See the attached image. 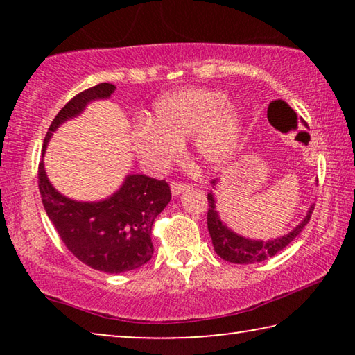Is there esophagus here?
Listing matches in <instances>:
<instances>
[{"mask_svg": "<svg viewBox=\"0 0 355 355\" xmlns=\"http://www.w3.org/2000/svg\"><path fill=\"white\" fill-rule=\"evenodd\" d=\"M189 184L186 183H180V182H172L171 184V191H172V196H180L184 189H188Z\"/></svg>", "mask_w": 355, "mask_h": 355, "instance_id": "1", "label": "esophagus"}]
</instances>
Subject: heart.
<instances>
[{"label":"heart","instance_id":"b5f03b06","mask_svg":"<svg viewBox=\"0 0 355 355\" xmlns=\"http://www.w3.org/2000/svg\"><path fill=\"white\" fill-rule=\"evenodd\" d=\"M225 95L208 89H186L161 98L152 120L133 131L139 158L152 169H164L182 155V141L194 135L200 163L211 169L225 166L238 152L243 120Z\"/></svg>","mask_w":355,"mask_h":355}]
</instances>
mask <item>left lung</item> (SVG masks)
Masks as SVG:
<instances>
[{"label": "left lung", "instance_id": "1", "mask_svg": "<svg viewBox=\"0 0 355 355\" xmlns=\"http://www.w3.org/2000/svg\"><path fill=\"white\" fill-rule=\"evenodd\" d=\"M211 184L213 188H216L218 180H213ZM208 207L209 208L207 214V224L216 254H218L222 260L236 264L260 263L274 257L282 249H285L286 245L304 230V227L309 224L311 213H313L315 208L311 205L304 220L300 222L299 225L294 227L288 235L269 239V241H261V239H249L238 235V233L230 230V228L219 219V214L216 211V200L213 192L208 194Z\"/></svg>", "mask_w": 355, "mask_h": 355}]
</instances>
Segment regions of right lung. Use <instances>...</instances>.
<instances>
[{"mask_svg": "<svg viewBox=\"0 0 355 355\" xmlns=\"http://www.w3.org/2000/svg\"><path fill=\"white\" fill-rule=\"evenodd\" d=\"M114 91V84L100 83L75 95L48 128L42 156L64 122L80 116L91 101L110 98ZM39 191L48 218L67 249L84 264L107 274L133 271L152 258L153 222L172 197L164 180L131 173L105 200H71L53 188L44 159L39 163Z\"/></svg>", "mask_w": 355, "mask_h": 355, "instance_id": "1", "label": "right lung"}]
</instances>
